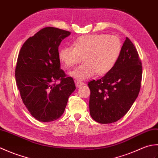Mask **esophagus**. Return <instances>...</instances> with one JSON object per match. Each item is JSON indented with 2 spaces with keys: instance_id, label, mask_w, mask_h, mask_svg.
<instances>
[{
  "instance_id": "34e87169",
  "label": "esophagus",
  "mask_w": 158,
  "mask_h": 158,
  "mask_svg": "<svg viewBox=\"0 0 158 158\" xmlns=\"http://www.w3.org/2000/svg\"><path fill=\"white\" fill-rule=\"evenodd\" d=\"M75 85H76L77 88H80V87H81L82 85H84V83H83V82H81V81H77Z\"/></svg>"
}]
</instances>
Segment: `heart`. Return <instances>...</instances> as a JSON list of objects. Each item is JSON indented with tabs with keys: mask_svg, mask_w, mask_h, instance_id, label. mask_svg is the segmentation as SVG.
Here are the masks:
<instances>
[{
	"mask_svg": "<svg viewBox=\"0 0 158 158\" xmlns=\"http://www.w3.org/2000/svg\"><path fill=\"white\" fill-rule=\"evenodd\" d=\"M122 42L115 35L96 34L81 36L59 52V59L64 66L70 68L85 62L70 73L79 81L91 78L97 73L104 75L109 73L118 61L122 52Z\"/></svg>",
	"mask_w": 158,
	"mask_h": 158,
	"instance_id": "1",
	"label": "heart"
}]
</instances>
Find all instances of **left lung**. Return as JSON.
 I'll return each instance as SVG.
<instances>
[{"label":"left lung","mask_w":158,"mask_h":158,"mask_svg":"<svg viewBox=\"0 0 158 158\" xmlns=\"http://www.w3.org/2000/svg\"><path fill=\"white\" fill-rule=\"evenodd\" d=\"M142 70L139 53L126 37L115 67L101 79L88 83L92 119L100 123H111L125 115L138 97Z\"/></svg>","instance_id":"8db88e82"}]
</instances>
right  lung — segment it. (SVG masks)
<instances>
[{"label": "right lung", "instance_id": "1", "mask_svg": "<svg viewBox=\"0 0 158 158\" xmlns=\"http://www.w3.org/2000/svg\"><path fill=\"white\" fill-rule=\"evenodd\" d=\"M69 31L46 27L26 40L20 49L15 81L23 103L36 119L49 122L64 112L76 87L60 69L58 47ZM57 81L60 83H55Z\"/></svg>", "mask_w": 158, "mask_h": 158}]
</instances>
